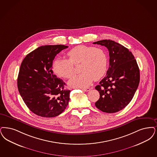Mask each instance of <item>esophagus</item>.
Masks as SVG:
<instances>
[{"label": "esophagus", "instance_id": "1", "mask_svg": "<svg viewBox=\"0 0 157 157\" xmlns=\"http://www.w3.org/2000/svg\"><path fill=\"white\" fill-rule=\"evenodd\" d=\"M82 90H83V91H85V92H88V91H89V90H90V88H82Z\"/></svg>", "mask_w": 157, "mask_h": 157}]
</instances>
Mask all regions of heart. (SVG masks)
Here are the masks:
<instances>
[{
    "label": "heart",
    "mask_w": 157,
    "mask_h": 157,
    "mask_svg": "<svg viewBox=\"0 0 157 157\" xmlns=\"http://www.w3.org/2000/svg\"><path fill=\"white\" fill-rule=\"evenodd\" d=\"M69 59L58 58L52 63V70L56 75L69 79L75 74L74 66L81 63V73L72 78L69 86L73 88L87 87L94 81L101 79L106 71L107 58L101 48L85 45H77L68 52Z\"/></svg>",
    "instance_id": "1"
}]
</instances>
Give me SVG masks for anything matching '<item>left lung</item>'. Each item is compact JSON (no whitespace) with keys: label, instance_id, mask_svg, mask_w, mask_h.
<instances>
[{"label":"left lung","instance_id":"1","mask_svg":"<svg viewBox=\"0 0 157 157\" xmlns=\"http://www.w3.org/2000/svg\"><path fill=\"white\" fill-rule=\"evenodd\" d=\"M93 44L105 46L110 56L106 75L95 87L100 94L95 106L105 113L117 112L128 105L138 88L137 63L132 52L114 41L103 40Z\"/></svg>","mask_w":157,"mask_h":157}]
</instances>
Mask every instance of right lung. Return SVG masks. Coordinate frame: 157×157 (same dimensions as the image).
Listing matches in <instances>:
<instances>
[{
  "label": "right lung",
  "instance_id": "1",
  "mask_svg": "<svg viewBox=\"0 0 157 157\" xmlns=\"http://www.w3.org/2000/svg\"><path fill=\"white\" fill-rule=\"evenodd\" d=\"M68 47L63 45L41 46L27 54L19 70L17 87L26 106L43 117L63 113L68 105L70 91L65 82L54 74L53 60Z\"/></svg>",
  "mask_w": 157,
  "mask_h": 157
}]
</instances>
